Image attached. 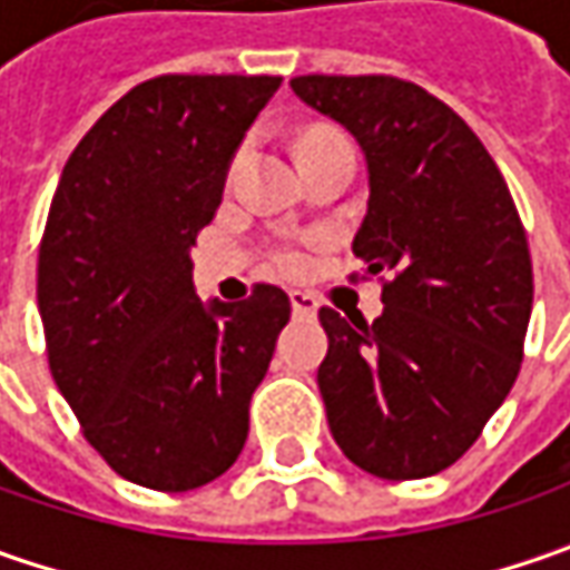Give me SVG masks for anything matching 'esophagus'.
Returning a JSON list of instances; mask_svg holds the SVG:
<instances>
[{"mask_svg":"<svg viewBox=\"0 0 570 570\" xmlns=\"http://www.w3.org/2000/svg\"><path fill=\"white\" fill-rule=\"evenodd\" d=\"M292 311L295 317H317V297L311 292H292Z\"/></svg>","mask_w":570,"mask_h":570,"instance_id":"esophagus-1","label":"esophagus"}]
</instances>
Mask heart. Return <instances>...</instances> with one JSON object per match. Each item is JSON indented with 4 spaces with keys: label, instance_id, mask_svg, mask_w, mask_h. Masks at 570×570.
Wrapping results in <instances>:
<instances>
[{
    "label": "heart",
    "instance_id": "heart-1",
    "mask_svg": "<svg viewBox=\"0 0 570 570\" xmlns=\"http://www.w3.org/2000/svg\"><path fill=\"white\" fill-rule=\"evenodd\" d=\"M317 136H330V132H307V136H304L301 142H307V139H317ZM278 263H282L285 269H297V266H301V256L288 250V253H282V256H278Z\"/></svg>",
    "mask_w": 570,
    "mask_h": 570
}]
</instances>
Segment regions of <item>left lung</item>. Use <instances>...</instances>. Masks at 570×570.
I'll return each instance as SVG.
<instances>
[{
  "instance_id": "1",
  "label": "left lung",
  "mask_w": 570,
  "mask_h": 570,
  "mask_svg": "<svg viewBox=\"0 0 570 570\" xmlns=\"http://www.w3.org/2000/svg\"><path fill=\"white\" fill-rule=\"evenodd\" d=\"M367 167L352 250L390 273L374 323L320 311L317 383L342 453L381 479L456 463L511 393L533 311V263L501 170L466 122L393 76H297Z\"/></svg>"
}]
</instances>
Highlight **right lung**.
Returning a JSON list of instances; mask_svg holds the SVG:
<instances>
[{
  "instance_id": "add662e5",
  "label": "right lung",
  "mask_w": 570,
  "mask_h": 570,
  "mask_svg": "<svg viewBox=\"0 0 570 570\" xmlns=\"http://www.w3.org/2000/svg\"><path fill=\"white\" fill-rule=\"evenodd\" d=\"M278 76H161L122 95L62 167L37 307L50 371L91 448L155 492L199 489L240 456L250 396L292 301H199L193 244Z\"/></svg>"
}]
</instances>
